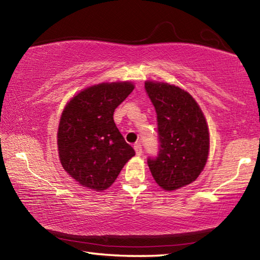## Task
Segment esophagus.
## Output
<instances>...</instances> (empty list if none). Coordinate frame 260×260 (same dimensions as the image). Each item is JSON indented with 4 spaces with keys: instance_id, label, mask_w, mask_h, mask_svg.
Instances as JSON below:
<instances>
[{
    "instance_id": "34e87169",
    "label": "esophagus",
    "mask_w": 260,
    "mask_h": 260,
    "mask_svg": "<svg viewBox=\"0 0 260 260\" xmlns=\"http://www.w3.org/2000/svg\"><path fill=\"white\" fill-rule=\"evenodd\" d=\"M134 150L136 152V156L142 155V146H141V143H135L134 144Z\"/></svg>"
}]
</instances>
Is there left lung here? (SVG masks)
Masks as SVG:
<instances>
[{"label": "left lung", "mask_w": 260, "mask_h": 260, "mask_svg": "<svg viewBox=\"0 0 260 260\" xmlns=\"http://www.w3.org/2000/svg\"><path fill=\"white\" fill-rule=\"evenodd\" d=\"M157 113L159 152L148 159L153 179L166 191L199 178L208 161L210 134L200 105L188 91L166 82L146 81Z\"/></svg>", "instance_id": "8db88e82"}]
</instances>
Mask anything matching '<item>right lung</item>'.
<instances>
[{
  "instance_id": "obj_1",
  "label": "right lung",
  "mask_w": 260,
  "mask_h": 260,
  "mask_svg": "<svg viewBox=\"0 0 260 260\" xmlns=\"http://www.w3.org/2000/svg\"><path fill=\"white\" fill-rule=\"evenodd\" d=\"M133 89L129 81L87 87L61 112L57 132L60 164L80 186L105 190L135 155L113 120L114 110Z\"/></svg>"
}]
</instances>
